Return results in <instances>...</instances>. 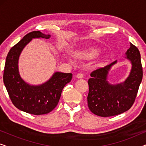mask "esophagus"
<instances>
[{
  "label": "esophagus",
  "instance_id": "1",
  "mask_svg": "<svg viewBox=\"0 0 146 146\" xmlns=\"http://www.w3.org/2000/svg\"><path fill=\"white\" fill-rule=\"evenodd\" d=\"M76 77L78 78H83L84 75H83L82 73H78L76 75Z\"/></svg>",
  "mask_w": 146,
  "mask_h": 146
}]
</instances>
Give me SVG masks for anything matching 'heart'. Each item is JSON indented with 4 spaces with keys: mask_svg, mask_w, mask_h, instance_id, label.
Returning <instances> with one entry per match:
<instances>
[{
    "mask_svg": "<svg viewBox=\"0 0 146 146\" xmlns=\"http://www.w3.org/2000/svg\"><path fill=\"white\" fill-rule=\"evenodd\" d=\"M98 54V52L97 50L91 49L82 52L78 53V56L81 58H91L95 57Z\"/></svg>",
    "mask_w": 146,
    "mask_h": 146,
    "instance_id": "obj_1",
    "label": "heart"
}]
</instances>
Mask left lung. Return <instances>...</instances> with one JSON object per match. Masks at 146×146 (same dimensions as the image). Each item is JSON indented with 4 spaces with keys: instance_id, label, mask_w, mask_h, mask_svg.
<instances>
[{
    "instance_id": "obj_1",
    "label": "left lung",
    "mask_w": 146,
    "mask_h": 146,
    "mask_svg": "<svg viewBox=\"0 0 146 146\" xmlns=\"http://www.w3.org/2000/svg\"><path fill=\"white\" fill-rule=\"evenodd\" d=\"M125 56L132 66L129 76L123 82L113 85L107 80L108 71L116 60L91 72L87 100L90 110L94 114L101 117L118 115L128 110L134 103L143 77L141 56L131 43Z\"/></svg>"
}]
</instances>
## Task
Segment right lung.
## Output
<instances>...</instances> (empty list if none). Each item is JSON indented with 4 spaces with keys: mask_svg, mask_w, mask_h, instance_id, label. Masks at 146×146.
I'll list each match as a JSON object with an SVG mask.
<instances>
[{
    "mask_svg": "<svg viewBox=\"0 0 146 146\" xmlns=\"http://www.w3.org/2000/svg\"><path fill=\"white\" fill-rule=\"evenodd\" d=\"M50 37L40 31L31 32L11 48L6 58L3 82L10 98L16 108L31 114L42 115L53 110L64 87L72 78L71 73L56 72L48 81L38 86L30 85L21 78L18 63L22 50L33 38Z\"/></svg>",
    "mask_w": 146,
    "mask_h": 146,
    "instance_id": "obj_1",
    "label": "right lung"
}]
</instances>
